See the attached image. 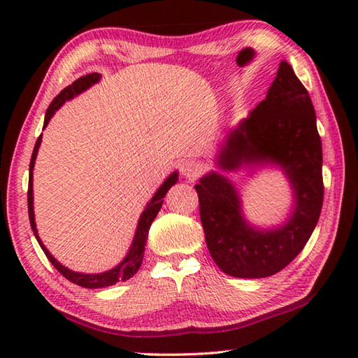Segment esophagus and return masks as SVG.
<instances>
[{
    "label": "esophagus",
    "mask_w": 358,
    "mask_h": 358,
    "mask_svg": "<svg viewBox=\"0 0 358 358\" xmlns=\"http://www.w3.org/2000/svg\"><path fill=\"white\" fill-rule=\"evenodd\" d=\"M180 171L187 180H196L202 172V166L196 161H181Z\"/></svg>",
    "instance_id": "obj_1"
}]
</instances>
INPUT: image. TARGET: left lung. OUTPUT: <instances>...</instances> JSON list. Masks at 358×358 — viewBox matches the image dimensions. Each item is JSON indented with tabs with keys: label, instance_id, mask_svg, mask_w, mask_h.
<instances>
[{
	"label": "left lung",
	"instance_id": "1",
	"mask_svg": "<svg viewBox=\"0 0 358 358\" xmlns=\"http://www.w3.org/2000/svg\"><path fill=\"white\" fill-rule=\"evenodd\" d=\"M281 167L294 189V210L276 229L260 230L245 220L234 185L210 172L196 185L205 241L215 264L235 278H266L299 256L319 221L324 202L322 143L306 88L281 62L265 99L241 120L217 155V167Z\"/></svg>",
	"mask_w": 358,
	"mask_h": 358
}]
</instances>
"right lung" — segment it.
<instances>
[{
	"mask_svg": "<svg viewBox=\"0 0 358 358\" xmlns=\"http://www.w3.org/2000/svg\"><path fill=\"white\" fill-rule=\"evenodd\" d=\"M101 74L98 72H93V74H88V76H83L80 78H77V80L69 85V87H66L62 93H59L55 99L52 101V104L48 106L47 108V113H45V120H44V128L48 124V121L53 117V113H55L59 107H62L66 101H69L74 98V96L80 94L85 90L92 87L96 82H99ZM42 141V134L38 137V141H36L34 145V150H33V155H31V161H29V180H28V215H29V224H31V229L34 232V237L38 240V243L41 245L42 251L45 252L47 259L50 260L52 265L55 266V268L62 273L66 280H69L71 282L77 284V286H82V287H87V289H101V287H107V286H113V284H117L118 281H126L129 280V278L134 276L137 273V270L141 268L142 265V260H143V252H145V245H147V237H148V230L151 222L155 221L156 215L159 213V210L162 207V199L166 197L167 191L171 189V187L177 183L178 180V172H173L172 175H169L167 180L164 183L161 185L159 189L156 191V194L153 196V199L147 203V207L142 211L141 215V220H138L137 224V230H136V235H134V240H132V245L129 248L128 254H126V257L121 260V262L115 266V268L104 271V273H92V275H87V273H77V271H72L69 268H66L64 265H62L58 262V260L52 256L50 252L47 251V248L42 243L39 235H38V229H36V222H34V210H33V169H34V161H36V156H38V150H39V145Z\"/></svg>",
	"mask_w": 358,
	"mask_h": 358,
	"instance_id": "add662e5",
	"label": "right lung"
}]
</instances>
